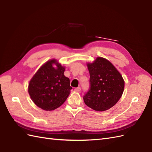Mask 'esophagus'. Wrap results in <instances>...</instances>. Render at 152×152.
I'll return each mask as SVG.
<instances>
[{
    "instance_id": "34e87169",
    "label": "esophagus",
    "mask_w": 152,
    "mask_h": 152,
    "mask_svg": "<svg viewBox=\"0 0 152 152\" xmlns=\"http://www.w3.org/2000/svg\"><path fill=\"white\" fill-rule=\"evenodd\" d=\"M75 91H76V92H80V91H81V87H76V88H75Z\"/></svg>"
}]
</instances>
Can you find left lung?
I'll use <instances>...</instances> for the list:
<instances>
[{
    "label": "left lung",
    "instance_id": "obj_1",
    "mask_svg": "<svg viewBox=\"0 0 152 152\" xmlns=\"http://www.w3.org/2000/svg\"><path fill=\"white\" fill-rule=\"evenodd\" d=\"M87 65L90 87L83 96L85 104L95 111H106L121 98L124 89V79L115 66L104 58H96Z\"/></svg>",
    "mask_w": 152,
    "mask_h": 152
}]
</instances>
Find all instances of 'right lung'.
<instances>
[{
	"label": "right lung",
	"instance_id": "add662e5",
	"mask_svg": "<svg viewBox=\"0 0 152 152\" xmlns=\"http://www.w3.org/2000/svg\"><path fill=\"white\" fill-rule=\"evenodd\" d=\"M65 69L57 60L51 59L42 65L32 77L28 84V93L37 107L52 111L65 102L72 87L69 78L64 75Z\"/></svg>",
	"mask_w": 152,
	"mask_h": 152
}]
</instances>
